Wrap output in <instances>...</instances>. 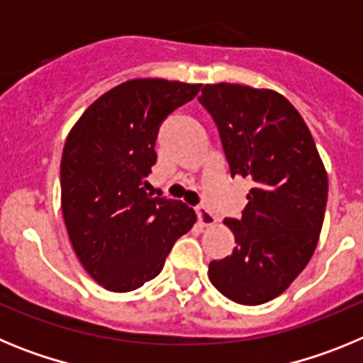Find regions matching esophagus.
<instances>
[{"label":"esophagus","mask_w":363,"mask_h":363,"mask_svg":"<svg viewBox=\"0 0 363 363\" xmlns=\"http://www.w3.org/2000/svg\"><path fill=\"white\" fill-rule=\"evenodd\" d=\"M196 216H198V221H200L201 225L203 227H213V225H216V216H214L213 213H211L209 209H207V207H203V205H201V207H198L196 209Z\"/></svg>","instance_id":"obj_1"}]
</instances>
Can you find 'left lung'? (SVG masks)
I'll list each match as a JSON object with an SVG mask.
<instances>
[{
	"mask_svg": "<svg viewBox=\"0 0 363 363\" xmlns=\"http://www.w3.org/2000/svg\"><path fill=\"white\" fill-rule=\"evenodd\" d=\"M200 104L213 116L230 174L251 178L242 218H225L233 255L209 264L223 296L259 306L280 296L309 264L322 230L327 172L300 112L271 89L203 85Z\"/></svg>",
	"mask_w": 363,
	"mask_h": 363,
	"instance_id": "left-lung-1",
	"label": "left lung"
}]
</instances>
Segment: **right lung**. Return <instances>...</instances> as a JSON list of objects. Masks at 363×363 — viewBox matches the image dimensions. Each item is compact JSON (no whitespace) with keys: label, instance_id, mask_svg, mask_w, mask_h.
I'll list each match as a JSON object with an SVG mask.
<instances>
[{"label":"right lung","instance_id":"add662e5","mask_svg":"<svg viewBox=\"0 0 363 363\" xmlns=\"http://www.w3.org/2000/svg\"><path fill=\"white\" fill-rule=\"evenodd\" d=\"M198 83L129 79L99 96L67 136L62 213L79 264L101 287L129 293L162 272L196 214L147 192L158 127Z\"/></svg>","mask_w":363,"mask_h":363}]
</instances>
